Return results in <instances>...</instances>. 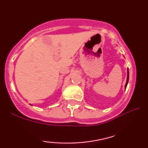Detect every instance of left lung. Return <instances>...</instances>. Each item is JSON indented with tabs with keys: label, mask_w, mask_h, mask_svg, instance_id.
I'll list each match as a JSON object with an SVG mask.
<instances>
[{
	"label": "left lung",
	"mask_w": 148,
	"mask_h": 148,
	"mask_svg": "<svg viewBox=\"0 0 148 148\" xmlns=\"http://www.w3.org/2000/svg\"><path fill=\"white\" fill-rule=\"evenodd\" d=\"M128 82H129V69H127V82H126V84H125V89L127 88V84H128Z\"/></svg>",
	"instance_id": "obj_1"
}]
</instances>
